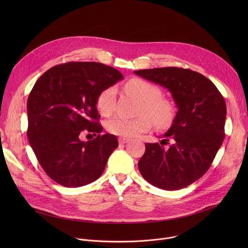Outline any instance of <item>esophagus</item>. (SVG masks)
<instances>
[{"label": "esophagus", "instance_id": "esophagus-1", "mask_svg": "<svg viewBox=\"0 0 248 248\" xmlns=\"http://www.w3.org/2000/svg\"><path fill=\"white\" fill-rule=\"evenodd\" d=\"M119 142H120L121 144H124V143L129 142V139H128V138H124V137H120V138H119Z\"/></svg>", "mask_w": 248, "mask_h": 248}]
</instances>
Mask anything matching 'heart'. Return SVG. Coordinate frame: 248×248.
<instances>
[{
    "label": "heart",
    "instance_id": "b5f03b06",
    "mask_svg": "<svg viewBox=\"0 0 248 248\" xmlns=\"http://www.w3.org/2000/svg\"><path fill=\"white\" fill-rule=\"evenodd\" d=\"M124 87L129 94L140 101L139 113L143 115L134 119L120 116L110 119L106 124V127L111 133L124 137H133L148 131L152 126V122L160 128L167 127L172 123L175 116V106L171 100L160 96L159 87L141 78L128 80ZM115 101L116 89L109 87L99 95L97 107L103 115L108 116L115 108Z\"/></svg>",
    "mask_w": 248,
    "mask_h": 248
}]
</instances>
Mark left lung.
Instances as JSON below:
<instances>
[{
    "label": "left lung",
    "mask_w": 248,
    "mask_h": 248,
    "mask_svg": "<svg viewBox=\"0 0 248 248\" xmlns=\"http://www.w3.org/2000/svg\"><path fill=\"white\" fill-rule=\"evenodd\" d=\"M133 73L166 87L178 107L160 144L145 143V153L138 162L139 171L156 187H186L208 170L222 146L225 99L213 82L191 69L170 66ZM168 144V148L163 147Z\"/></svg>",
    "instance_id": "left-lung-1"
}]
</instances>
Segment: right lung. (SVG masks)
Wrapping results in <instances>:
<instances>
[{
  "label": "right lung",
  "mask_w": 248,
  "mask_h": 248,
  "mask_svg": "<svg viewBox=\"0 0 248 248\" xmlns=\"http://www.w3.org/2000/svg\"><path fill=\"white\" fill-rule=\"evenodd\" d=\"M118 69L95 62L55 65L34 84L27 100L29 144L45 172L65 187L91 184L119 146L116 135L101 134L99 95L123 79ZM83 133L96 137L83 141Z\"/></svg>",
  "instance_id": "1"
}]
</instances>
